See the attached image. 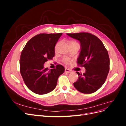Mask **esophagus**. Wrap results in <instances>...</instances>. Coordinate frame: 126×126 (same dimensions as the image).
<instances>
[{"label": "esophagus", "mask_w": 126, "mask_h": 126, "mask_svg": "<svg viewBox=\"0 0 126 126\" xmlns=\"http://www.w3.org/2000/svg\"><path fill=\"white\" fill-rule=\"evenodd\" d=\"M64 72H66V73H68V74H69V73H71V70H70L69 69H67V68H65V70H64Z\"/></svg>", "instance_id": "esophagus-1"}]
</instances>
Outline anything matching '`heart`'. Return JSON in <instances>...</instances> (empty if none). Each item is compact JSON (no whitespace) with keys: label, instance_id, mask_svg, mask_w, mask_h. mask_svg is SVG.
I'll use <instances>...</instances> for the list:
<instances>
[{"label":"heart","instance_id":"b5f03b06","mask_svg":"<svg viewBox=\"0 0 126 126\" xmlns=\"http://www.w3.org/2000/svg\"><path fill=\"white\" fill-rule=\"evenodd\" d=\"M76 43H77V42H76L75 41H74V40H70L69 41V45L76 44ZM63 62L64 63H69V60L67 58H64L63 59Z\"/></svg>","mask_w":126,"mask_h":126}]
</instances>
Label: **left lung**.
<instances>
[{"mask_svg": "<svg viewBox=\"0 0 126 126\" xmlns=\"http://www.w3.org/2000/svg\"><path fill=\"white\" fill-rule=\"evenodd\" d=\"M79 41L80 52L77 63L84 67V74L76 72L78 79L74 83L75 88L84 94H92L104 85L109 71L108 53L102 41L88 32L67 33Z\"/></svg>", "mask_w": 126, "mask_h": 126, "instance_id": "8db88e82", "label": "left lung"}]
</instances>
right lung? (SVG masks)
Segmentation results:
<instances>
[{
  "label": "right lung",
  "mask_w": 126,
  "mask_h": 126,
  "mask_svg": "<svg viewBox=\"0 0 126 126\" xmlns=\"http://www.w3.org/2000/svg\"><path fill=\"white\" fill-rule=\"evenodd\" d=\"M62 33H40L26 44L20 58V71L26 85L33 93L46 94L54 90L58 78L64 71L58 64L48 70L44 64L55 56V45Z\"/></svg>",
  "instance_id": "right-lung-1"
}]
</instances>
